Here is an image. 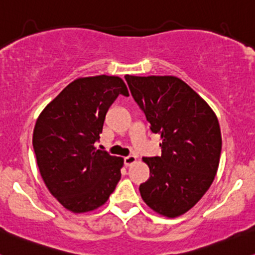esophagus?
I'll return each instance as SVG.
<instances>
[{
	"label": "esophagus",
	"mask_w": 255,
	"mask_h": 255,
	"mask_svg": "<svg viewBox=\"0 0 255 255\" xmlns=\"http://www.w3.org/2000/svg\"><path fill=\"white\" fill-rule=\"evenodd\" d=\"M133 162H136V156L128 155V156H125V158H124V164H125V166L132 165Z\"/></svg>",
	"instance_id": "1"
}]
</instances>
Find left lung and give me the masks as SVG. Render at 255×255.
<instances>
[{"label":"left lung","mask_w":255,"mask_h":255,"mask_svg":"<svg viewBox=\"0 0 255 255\" xmlns=\"http://www.w3.org/2000/svg\"><path fill=\"white\" fill-rule=\"evenodd\" d=\"M150 130L160 133L161 155L143 158L150 170L139 185L143 201L174 218L205 195L218 170L222 135L218 119L187 83L172 76H125Z\"/></svg>","instance_id":"8db88e82"}]
</instances>
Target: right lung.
I'll use <instances>...</instances> for the list:
<instances>
[{
    "instance_id": "add662e5",
    "label": "right lung",
    "mask_w": 255,
    "mask_h": 255,
    "mask_svg": "<svg viewBox=\"0 0 255 255\" xmlns=\"http://www.w3.org/2000/svg\"><path fill=\"white\" fill-rule=\"evenodd\" d=\"M119 95L128 96L119 77L78 78L37 119L32 144L39 172L51 195L71 212L102 206L120 181L123 159L95 148Z\"/></svg>"
}]
</instances>
